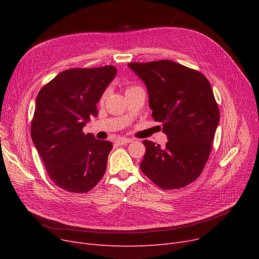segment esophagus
Returning a JSON list of instances; mask_svg holds the SVG:
<instances>
[{
  "label": "esophagus",
  "instance_id": "esophagus-1",
  "mask_svg": "<svg viewBox=\"0 0 259 259\" xmlns=\"http://www.w3.org/2000/svg\"><path fill=\"white\" fill-rule=\"evenodd\" d=\"M115 142H116L117 145H125V144L131 143L132 140H131V139H126V138H119V139H117Z\"/></svg>",
  "mask_w": 259,
  "mask_h": 259
}]
</instances>
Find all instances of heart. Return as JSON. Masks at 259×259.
I'll use <instances>...</instances> for the list:
<instances>
[{
  "mask_svg": "<svg viewBox=\"0 0 259 259\" xmlns=\"http://www.w3.org/2000/svg\"><path fill=\"white\" fill-rule=\"evenodd\" d=\"M132 88H133V87H132ZM129 89H130V88H129Z\"/></svg>",
  "mask_w": 259,
  "mask_h": 259,
  "instance_id": "1",
  "label": "heart"
}]
</instances>
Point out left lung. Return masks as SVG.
Here are the masks:
<instances>
[{
    "mask_svg": "<svg viewBox=\"0 0 259 259\" xmlns=\"http://www.w3.org/2000/svg\"><path fill=\"white\" fill-rule=\"evenodd\" d=\"M145 83L152 117L162 124L165 147L144 141L141 169L162 189L194 182L209 158L220 110L209 80L200 72L172 61L129 63Z\"/></svg>",
    "mask_w": 259,
    "mask_h": 259,
    "instance_id": "1",
    "label": "left lung"
}]
</instances>
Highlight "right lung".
Returning <instances> with one entry per match:
<instances>
[{"label": "right lung", "mask_w": 259, "mask_h": 259, "mask_svg": "<svg viewBox=\"0 0 259 259\" xmlns=\"http://www.w3.org/2000/svg\"><path fill=\"white\" fill-rule=\"evenodd\" d=\"M115 74L113 66L68 69L37 94L31 139L49 178L68 192L86 193L105 174L113 145L83 128Z\"/></svg>", "instance_id": "obj_1"}]
</instances>
